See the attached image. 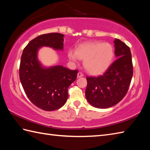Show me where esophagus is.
I'll return each instance as SVG.
<instances>
[{"label": "esophagus", "instance_id": "obj_1", "mask_svg": "<svg viewBox=\"0 0 150 150\" xmlns=\"http://www.w3.org/2000/svg\"><path fill=\"white\" fill-rule=\"evenodd\" d=\"M83 76H84V74L82 73H81V72H79L78 73V74H77V77L78 78L82 77H83Z\"/></svg>", "mask_w": 150, "mask_h": 150}]
</instances>
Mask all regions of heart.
Masks as SVG:
<instances>
[{
    "label": "heart",
    "mask_w": 150,
    "mask_h": 150,
    "mask_svg": "<svg viewBox=\"0 0 150 150\" xmlns=\"http://www.w3.org/2000/svg\"><path fill=\"white\" fill-rule=\"evenodd\" d=\"M68 55L74 62L80 59L84 60V66L89 73L99 75L106 71L112 63L114 49L108 42H88L78 46L75 52L69 50Z\"/></svg>",
    "instance_id": "obj_1"
}]
</instances>
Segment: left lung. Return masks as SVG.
Returning <instances> with one entry per match:
<instances>
[{
  "label": "left lung",
  "instance_id": "obj_1",
  "mask_svg": "<svg viewBox=\"0 0 150 150\" xmlns=\"http://www.w3.org/2000/svg\"><path fill=\"white\" fill-rule=\"evenodd\" d=\"M116 60L103 75L86 77L85 95L88 103L97 108H108L119 103L125 97L133 76V64L129 47L115 39Z\"/></svg>",
  "mask_w": 150,
  "mask_h": 150
}]
</instances>
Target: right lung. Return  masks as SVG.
<instances>
[{
    "label": "right lung",
    "mask_w": 150,
    "mask_h": 150,
    "mask_svg": "<svg viewBox=\"0 0 150 150\" xmlns=\"http://www.w3.org/2000/svg\"><path fill=\"white\" fill-rule=\"evenodd\" d=\"M63 37L59 33L41 35L28 44L21 56L19 77L22 87L31 103L45 111L58 110L64 105L68 88L79 72L62 66L44 68L37 59L38 50L42 46L62 50Z\"/></svg>",
    "instance_id": "add662e5"
}]
</instances>
